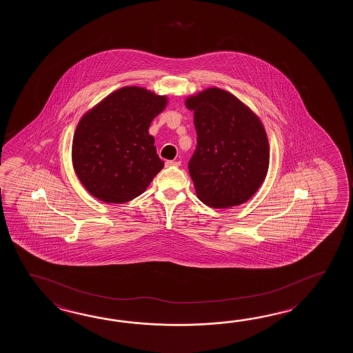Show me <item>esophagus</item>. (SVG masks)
I'll use <instances>...</instances> for the list:
<instances>
[{
  "label": "esophagus",
  "instance_id": "esophagus-1",
  "mask_svg": "<svg viewBox=\"0 0 353 353\" xmlns=\"http://www.w3.org/2000/svg\"><path fill=\"white\" fill-rule=\"evenodd\" d=\"M180 161H174V160H168L165 161L166 168H172V166H179Z\"/></svg>",
  "mask_w": 353,
  "mask_h": 353
}]
</instances>
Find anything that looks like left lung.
Instances as JSON below:
<instances>
[{"label": "left lung", "instance_id": "left-lung-1", "mask_svg": "<svg viewBox=\"0 0 353 353\" xmlns=\"http://www.w3.org/2000/svg\"><path fill=\"white\" fill-rule=\"evenodd\" d=\"M185 105L194 111L196 149L188 168L198 198L212 208L246 202L269 169V141L261 121L219 88L187 98Z\"/></svg>", "mask_w": 353, "mask_h": 353}]
</instances>
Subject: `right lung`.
<instances>
[{
	"mask_svg": "<svg viewBox=\"0 0 353 353\" xmlns=\"http://www.w3.org/2000/svg\"><path fill=\"white\" fill-rule=\"evenodd\" d=\"M166 103L165 96L123 87L83 116L72 160L90 194L105 203L130 202L143 194L164 166L149 128Z\"/></svg>",
	"mask_w": 353,
	"mask_h": 353,
	"instance_id": "add662e5",
	"label": "right lung"
}]
</instances>
